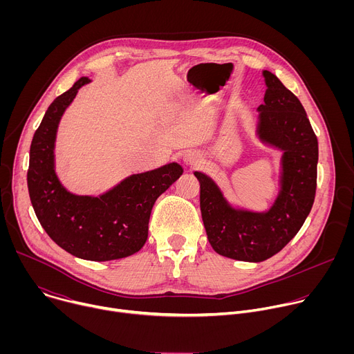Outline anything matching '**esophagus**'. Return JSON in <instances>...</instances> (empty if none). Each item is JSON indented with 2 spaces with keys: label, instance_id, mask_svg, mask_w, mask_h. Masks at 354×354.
Segmentation results:
<instances>
[{
  "label": "esophagus",
  "instance_id": "1",
  "mask_svg": "<svg viewBox=\"0 0 354 354\" xmlns=\"http://www.w3.org/2000/svg\"><path fill=\"white\" fill-rule=\"evenodd\" d=\"M183 164H185L186 167H189V168L197 167V165L200 164V157H198V154L193 153V151H189V153H186V154L183 156Z\"/></svg>",
  "mask_w": 354,
  "mask_h": 354
}]
</instances>
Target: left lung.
<instances>
[{"label": "left lung", "instance_id": "1", "mask_svg": "<svg viewBox=\"0 0 354 354\" xmlns=\"http://www.w3.org/2000/svg\"><path fill=\"white\" fill-rule=\"evenodd\" d=\"M263 105L258 108L257 137L281 151L279 192L270 207L254 212L232 206L206 174L200 183V212L217 254L242 262H263L280 252L308 217L317 190L318 140L298 97L270 71Z\"/></svg>", "mask_w": 354, "mask_h": 354}]
</instances>
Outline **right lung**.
Segmentation results:
<instances>
[{
    "label": "right lung",
    "mask_w": 354,
    "mask_h": 354,
    "mask_svg": "<svg viewBox=\"0 0 354 354\" xmlns=\"http://www.w3.org/2000/svg\"><path fill=\"white\" fill-rule=\"evenodd\" d=\"M89 82L81 77L46 111L30 144L28 189L36 217L50 238L80 259L105 262L130 257L144 246L156 200L183 169L171 162L130 175L99 196L71 193L56 172V137L78 89Z\"/></svg>",
    "instance_id": "right-lung-1"
}]
</instances>
